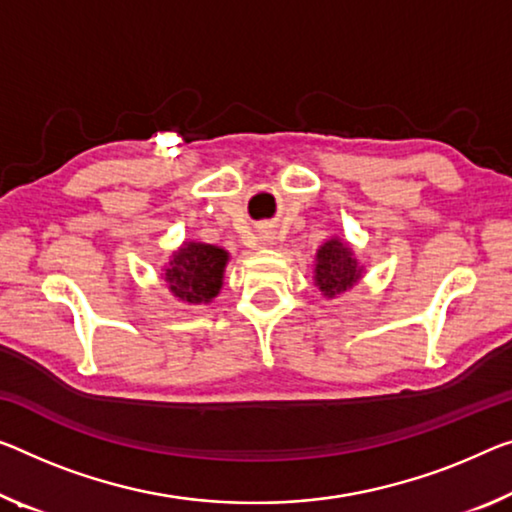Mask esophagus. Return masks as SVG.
I'll use <instances>...</instances> for the list:
<instances>
[{"label":"esophagus","mask_w":512,"mask_h":512,"mask_svg":"<svg viewBox=\"0 0 512 512\" xmlns=\"http://www.w3.org/2000/svg\"><path fill=\"white\" fill-rule=\"evenodd\" d=\"M267 240H272V238H267Z\"/></svg>","instance_id":"1"}]
</instances>
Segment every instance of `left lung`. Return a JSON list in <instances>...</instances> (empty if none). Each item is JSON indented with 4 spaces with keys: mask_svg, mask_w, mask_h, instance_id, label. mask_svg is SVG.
Returning <instances> with one entry per match:
<instances>
[{
    "mask_svg": "<svg viewBox=\"0 0 512 512\" xmlns=\"http://www.w3.org/2000/svg\"><path fill=\"white\" fill-rule=\"evenodd\" d=\"M366 267L359 263L355 249L348 240L332 235L322 242L313 261V286L325 300H336L350 293L364 279Z\"/></svg>",
    "mask_w": 512,
    "mask_h": 512,
    "instance_id": "8db88e82",
    "label": "left lung"
}]
</instances>
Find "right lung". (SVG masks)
<instances>
[{"label": "right lung", "mask_w": 512, "mask_h": 512, "mask_svg": "<svg viewBox=\"0 0 512 512\" xmlns=\"http://www.w3.org/2000/svg\"><path fill=\"white\" fill-rule=\"evenodd\" d=\"M231 254L208 242L185 240L169 261L160 279L174 300L183 304H210L224 286V272Z\"/></svg>", "instance_id": "1"}]
</instances>
